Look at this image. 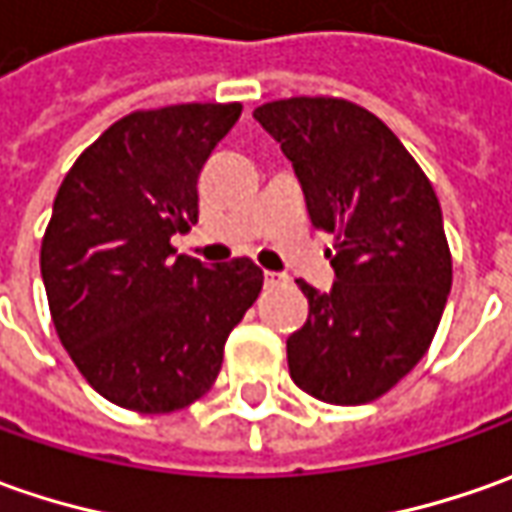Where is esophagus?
Listing matches in <instances>:
<instances>
[{
    "label": "esophagus",
    "instance_id": "esophagus-1",
    "mask_svg": "<svg viewBox=\"0 0 512 512\" xmlns=\"http://www.w3.org/2000/svg\"><path fill=\"white\" fill-rule=\"evenodd\" d=\"M289 277L286 274H280V272H263V283L266 286H280V283H286Z\"/></svg>",
    "mask_w": 512,
    "mask_h": 512
}]
</instances>
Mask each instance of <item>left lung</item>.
<instances>
[{"label": "left lung", "instance_id": "obj_1", "mask_svg": "<svg viewBox=\"0 0 512 512\" xmlns=\"http://www.w3.org/2000/svg\"><path fill=\"white\" fill-rule=\"evenodd\" d=\"M300 181L311 226L337 235L331 291L297 280L309 320L286 340L291 379L331 405L391 391L425 357L450 294L431 181L377 115L343 98L257 107Z\"/></svg>", "mask_w": 512, "mask_h": 512}]
</instances>
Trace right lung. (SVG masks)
Returning a JSON list of instances; mask_svg holds the SVG:
<instances>
[{
	"mask_svg": "<svg viewBox=\"0 0 512 512\" xmlns=\"http://www.w3.org/2000/svg\"><path fill=\"white\" fill-rule=\"evenodd\" d=\"M240 104L115 121L64 175L42 240L53 326L84 379L138 414L192 405L263 286L249 257L209 269L169 238L198 223V175Z\"/></svg>",
	"mask_w": 512,
	"mask_h": 512,
	"instance_id": "add662e5",
	"label": "right lung"
}]
</instances>
